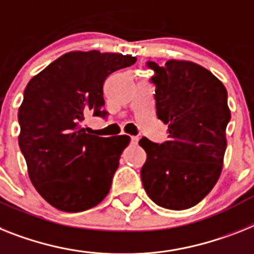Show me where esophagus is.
Segmentation results:
<instances>
[{"instance_id": "1", "label": "esophagus", "mask_w": 254, "mask_h": 254, "mask_svg": "<svg viewBox=\"0 0 254 254\" xmlns=\"http://www.w3.org/2000/svg\"><path fill=\"white\" fill-rule=\"evenodd\" d=\"M130 139H131V144H137L138 140H139V137H135V135H133Z\"/></svg>"}]
</instances>
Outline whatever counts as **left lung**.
<instances>
[{
  "label": "left lung",
  "mask_w": 254,
  "mask_h": 254,
  "mask_svg": "<svg viewBox=\"0 0 254 254\" xmlns=\"http://www.w3.org/2000/svg\"><path fill=\"white\" fill-rule=\"evenodd\" d=\"M156 74V114L168 125L169 140H139L147 160L140 177L157 205L189 209L201 201L222 173L226 127L231 119L225 85L197 63L169 59Z\"/></svg>",
  "instance_id": "1"
}]
</instances>
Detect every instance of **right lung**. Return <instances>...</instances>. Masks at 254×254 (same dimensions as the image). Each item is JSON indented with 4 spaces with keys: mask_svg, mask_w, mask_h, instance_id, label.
<instances>
[{
    "mask_svg": "<svg viewBox=\"0 0 254 254\" xmlns=\"http://www.w3.org/2000/svg\"><path fill=\"white\" fill-rule=\"evenodd\" d=\"M135 57L98 50L69 51L29 80L19 107V147L32 185L50 205L77 213L110 192L127 135L85 133L87 114L102 116L103 85Z\"/></svg>",
    "mask_w": 254,
    "mask_h": 254,
    "instance_id": "add662e5",
    "label": "right lung"
}]
</instances>
